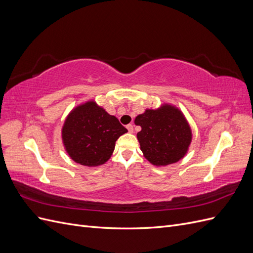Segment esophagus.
Instances as JSON below:
<instances>
[{"instance_id":"esophagus-1","label":"esophagus","mask_w":253,"mask_h":253,"mask_svg":"<svg viewBox=\"0 0 253 253\" xmlns=\"http://www.w3.org/2000/svg\"><path fill=\"white\" fill-rule=\"evenodd\" d=\"M126 128H127L128 133H133V132H134V127H133L132 125H127V126H126Z\"/></svg>"}]
</instances>
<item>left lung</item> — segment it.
<instances>
[{
  "label": "left lung",
  "mask_w": 253,
  "mask_h": 253,
  "mask_svg": "<svg viewBox=\"0 0 253 253\" xmlns=\"http://www.w3.org/2000/svg\"><path fill=\"white\" fill-rule=\"evenodd\" d=\"M141 126L137 139L144 158L156 167L179 162L188 153L192 141V129L183 113L171 103L147 109L135 118Z\"/></svg>",
  "instance_id": "obj_1"
}]
</instances>
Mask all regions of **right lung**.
<instances>
[{"mask_svg": "<svg viewBox=\"0 0 253 253\" xmlns=\"http://www.w3.org/2000/svg\"><path fill=\"white\" fill-rule=\"evenodd\" d=\"M127 129L95 100L78 104L68 113L61 129L67 155L75 163L98 167L111 158L116 140Z\"/></svg>", "mask_w": 253, "mask_h": 253, "instance_id": "1", "label": "right lung"}]
</instances>
